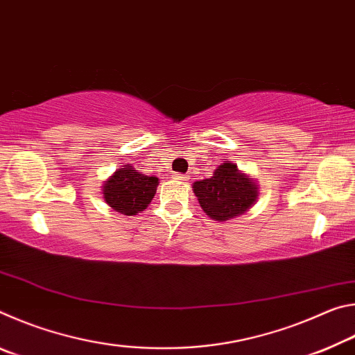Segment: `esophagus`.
Wrapping results in <instances>:
<instances>
[{
    "instance_id": "obj_1",
    "label": "esophagus",
    "mask_w": 355,
    "mask_h": 355,
    "mask_svg": "<svg viewBox=\"0 0 355 355\" xmlns=\"http://www.w3.org/2000/svg\"><path fill=\"white\" fill-rule=\"evenodd\" d=\"M172 178L175 180V182L184 183V182H188V180H189V175H184V173H173Z\"/></svg>"
}]
</instances>
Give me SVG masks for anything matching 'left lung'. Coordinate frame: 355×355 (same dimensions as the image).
Here are the masks:
<instances>
[{
  "mask_svg": "<svg viewBox=\"0 0 355 355\" xmlns=\"http://www.w3.org/2000/svg\"><path fill=\"white\" fill-rule=\"evenodd\" d=\"M192 191L209 218L219 222L230 220L249 211L258 199V184L232 161L216 167L209 178L192 184Z\"/></svg>",
  "mask_w": 355,
  "mask_h": 355,
  "instance_id": "obj_1",
  "label": "left lung"
}]
</instances>
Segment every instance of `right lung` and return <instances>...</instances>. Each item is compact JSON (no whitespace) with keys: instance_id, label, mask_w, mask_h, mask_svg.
I'll list each match as a JSON object with an SVG mask.
<instances>
[{"instance_id":"add662e5","label":"right lung","mask_w":355,"mask_h":355,"mask_svg":"<svg viewBox=\"0 0 355 355\" xmlns=\"http://www.w3.org/2000/svg\"><path fill=\"white\" fill-rule=\"evenodd\" d=\"M159 180L123 164L103 184V199L116 211L133 216L144 211L156 194Z\"/></svg>"}]
</instances>
